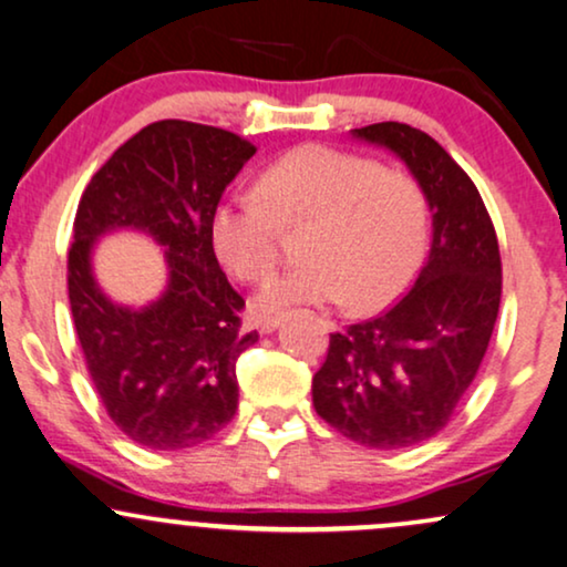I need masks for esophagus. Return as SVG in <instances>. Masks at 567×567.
I'll return each instance as SVG.
<instances>
[{
	"mask_svg": "<svg viewBox=\"0 0 567 567\" xmlns=\"http://www.w3.org/2000/svg\"><path fill=\"white\" fill-rule=\"evenodd\" d=\"M279 321H282V317H264V319H259V329L264 334H269L279 327Z\"/></svg>",
	"mask_w": 567,
	"mask_h": 567,
	"instance_id": "obj_1",
	"label": "esophagus"
}]
</instances>
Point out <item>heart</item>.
I'll return each mask as SVG.
<instances>
[{"label":"heart","mask_w":567,"mask_h":567,"mask_svg":"<svg viewBox=\"0 0 567 567\" xmlns=\"http://www.w3.org/2000/svg\"><path fill=\"white\" fill-rule=\"evenodd\" d=\"M424 185L363 154L306 143L269 164L259 193H227L209 219L212 248L243 282L277 267L279 225L308 221L306 261L259 292L261 311L348 298L374 311L398 298L424 259L429 240Z\"/></svg>","instance_id":"obj_1"}]
</instances>
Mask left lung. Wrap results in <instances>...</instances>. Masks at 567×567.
<instances>
[{
  "label": "left lung",
  "mask_w": 567,
  "mask_h": 567,
  "mask_svg": "<svg viewBox=\"0 0 567 567\" xmlns=\"http://www.w3.org/2000/svg\"><path fill=\"white\" fill-rule=\"evenodd\" d=\"M408 164L432 209V248L413 288L329 337L313 408L377 450L413 447L447 426L482 367L503 296L497 233L474 181L432 135L405 123L353 131Z\"/></svg>",
  "instance_id": "1"
}]
</instances>
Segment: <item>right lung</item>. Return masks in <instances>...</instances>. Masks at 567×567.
Here are the masks:
<instances>
[{
	"mask_svg": "<svg viewBox=\"0 0 567 567\" xmlns=\"http://www.w3.org/2000/svg\"><path fill=\"white\" fill-rule=\"evenodd\" d=\"M254 154L221 127L159 120L106 159L78 204L68 254L75 332L106 413L141 447H196L238 411L235 363L259 334L243 332L246 300L219 269L209 219ZM120 226L165 246L168 290L143 309L112 305L90 271L92 243Z\"/></svg>",
	"mask_w": 567,
	"mask_h": 567,
	"instance_id": "add662e5",
	"label": "right lung"
}]
</instances>
